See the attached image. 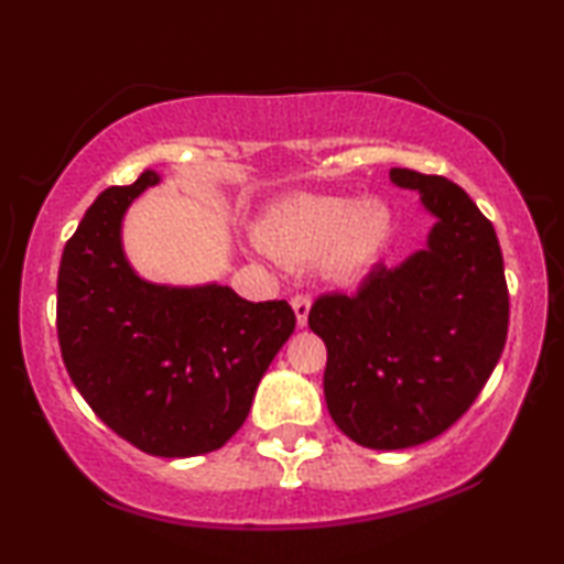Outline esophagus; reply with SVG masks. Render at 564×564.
<instances>
[{"mask_svg": "<svg viewBox=\"0 0 564 564\" xmlns=\"http://www.w3.org/2000/svg\"><path fill=\"white\" fill-rule=\"evenodd\" d=\"M292 311L297 315V326H307V313H311V297L307 295H295L290 300Z\"/></svg>", "mask_w": 564, "mask_h": 564, "instance_id": "1", "label": "esophagus"}]
</instances>
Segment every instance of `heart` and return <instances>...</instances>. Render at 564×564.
Returning a JSON list of instances; mask_svg holds the SVG:
<instances>
[{
  "label": "heart",
  "mask_w": 564,
  "mask_h": 564,
  "mask_svg": "<svg viewBox=\"0 0 564 564\" xmlns=\"http://www.w3.org/2000/svg\"><path fill=\"white\" fill-rule=\"evenodd\" d=\"M392 236V213L380 199L295 195L264 215L259 243L284 264H318L334 280L372 267Z\"/></svg>",
  "instance_id": "heart-1"
}]
</instances>
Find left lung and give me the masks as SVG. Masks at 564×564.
<instances>
[{"label":"left lung","instance_id":"8db88e82","mask_svg":"<svg viewBox=\"0 0 564 564\" xmlns=\"http://www.w3.org/2000/svg\"><path fill=\"white\" fill-rule=\"evenodd\" d=\"M434 215L426 249L377 264L357 295H321L307 326L326 341L330 419L369 449L444 434L475 403L503 354L508 288L492 223L436 174L390 169Z\"/></svg>","mask_w":564,"mask_h":564}]
</instances>
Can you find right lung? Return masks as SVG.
<instances>
[{
  "label": "right lung",
  "instance_id": "obj_1",
  "mask_svg": "<svg viewBox=\"0 0 564 564\" xmlns=\"http://www.w3.org/2000/svg\"><path fill=\"white\" fill-rule=\"evenodd\" d=\"M159 174L99 195L66 241L56 328L68 377L91 411L153 457L220 449L295 330L284 300L249 303L226 284L166 288L122 253V215Z\"/></svg>",
  "mask_w": 564,
  "mask_h": 564
}]
</instances>
